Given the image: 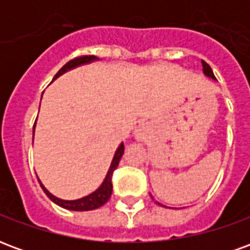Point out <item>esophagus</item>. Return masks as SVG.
Instances as JSON below:
<instances>
[{"label": "esophagus", "mask_w": 250, "mask_h": 250, "mask_svg": "<svg viewBox=\"0 0 250 250\" xmlns=\"http://www.w3.org/2000/svg\"><path fill=\"white\" fill-rule=\"evenodd\" d=\"M141 135H143V128H141V130L138 131V138H141Z\"/></svg>", "instance_id": "obj_1"}]
</instances>
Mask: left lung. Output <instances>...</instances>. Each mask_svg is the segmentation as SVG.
Returning a JSON list of instances; mask_svg holds the SVG:
<instances>
[{"mask_svg":"<svg viewBox=\"0 0 250 250\" xmlns=\"http://www.w3.org/2000/svg\"><path fill=\"white\" fill-rule=\"evenodd\" d=\"M202 66H204V73L206 76L210 77V79H213V80H217L214 77V73H213V71H211V68H210V65L208 62H205L204 60H202Z\"/></svg>","mask_w":250,"mask_h":250,"instance_id":"left-lung-1","label":"left lung"}]
</instances>
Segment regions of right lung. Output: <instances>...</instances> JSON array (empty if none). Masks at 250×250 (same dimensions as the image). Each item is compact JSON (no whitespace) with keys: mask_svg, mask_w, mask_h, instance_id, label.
Masks as SVG:
<instances>
[{"mask_svg":"<svg viewBox=\"0 0 250 250\" xmlns=\"http://www.w3.org/2000/svg\"><path fill=\"white\" fill-rule=\"evenodd\" d=\"M95 60H98V57L96 56H80L76 57V59H73L71 62H68L65 65L62 66L60 71L57 72L56 76L53 77V80L57 79V77L62 75V73H65L66 71H69L72 68H76L79 65H83V64H87V62H95ZM36 125V123H35ZM123 152H125V145L123 143H120L119 147L116 148V151L114 154V158H112V162L109 165V168L107 174H105V178L102 182V185L99 186L93 193H91L87 197H83L80 199H75V201H64V199L56 198L55 195H52L45 188H44V185H41V188L42 190L45 191V194L49 197V198L57 204L59 206H62L64 209L68 210H75V211H87V210H93V209H98L100 206H103L109 198H111V194H112V174H114L115 168L118 167V165H119V161L122 155H123Z\"/></svg>","mask_w":250,"mask_h":250,"instance_id":"add662e5","label":"right lung"}]
</instances>
